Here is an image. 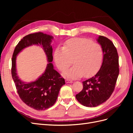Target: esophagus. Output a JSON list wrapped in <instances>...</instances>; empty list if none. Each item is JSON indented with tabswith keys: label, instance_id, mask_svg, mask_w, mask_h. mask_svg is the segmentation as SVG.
<instances>
[{
	"label": "esophagus",
	"instance_id": "esophagus-1",
	"mask_svg": "<svg viewBox=\"0 0 133 133\" xmlns=\"http://www.w3.org/2000/svg\"><path fill=\"white\" fill-rule=\"evenodd\" d=\"M65 82H66V83H73V81L71 80H69V79H66L65 80Z\"/></svg>",
	"mask_w": 133,
	"mask_h": 133
}]
</instances>
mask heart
Segmentation results:
<instances>
[{
  "instance_id": "1",
  "label": "heart",
  "mask_w": 133,
  "mask_h": 133,
  "mask_svg": "<svg viewBox=\"0 0 133 133\" xmlns=\"http://www.w3.org/2000/svg\"><path fill=\"white\" fill-rule=\"evenodd\" d=\"M103 54L99 44L88 39L76 38L68 40L63 48H56L54 60L58 69L62 71L71 65L73 60L75 65L65 71L64 75L74 79L95 73L101 65Z\"/></svg>"
}]
</instances>
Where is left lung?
Wrapping results in <instances>:
<instances>
[{"mask_svg": "<svg viewBox=\"0 0 133 133\" xmlns=\"http://www.w3.org/2000/svg\"><path fill=\"white\" fill-rule=\"evenodd\" d=\"M97 41L103 51L102 65L95 75L83 82L82 90L75 96L80 104L87 107H97L110 97L119 73V56L114 44L101 35Z\"/></svg>", "mask_w": 133, "mask_h": 133, "instance_id": "obj_1", "label": "left lung"}]
</instances>
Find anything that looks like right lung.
I'll list each match as a JSON object with an SVG mask.
<instances>
[{"label": "right lung", "mask_w": 133, "mask_h": 133, "mask_svg": "<svg viewBox=\"0 0 133 133\" xmlns=\"http://www.w3.org/2000/svg\"><path fill=\"white\" fill-rule=\"evenodd\" d=\"M53 37L42 32L28 34L16 45L11 59V75L20 98L28 106L37 110H44L53 106L57 99L59 90L65 84V80L54 69ZM42 46L47 55L48 61L44 73L35 82L25 83L18 79L16 70V57L24 48L34 45Z\"/></svg>", "instance_id": "1"}]
</instances>
